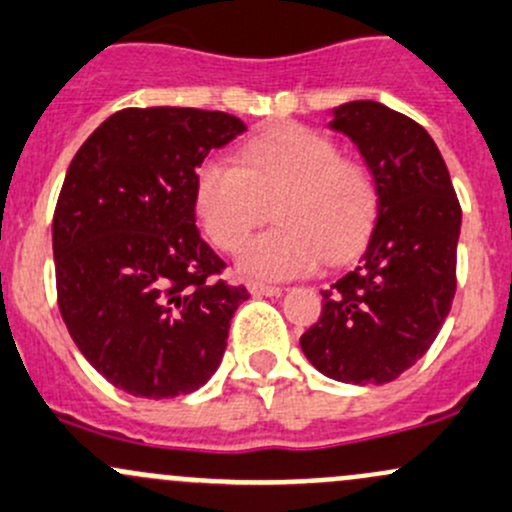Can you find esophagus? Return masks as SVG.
Segmentation results:
<instances>
[{
  "mask_svg": "<svg viewBox=\"0 0 512 512\" xmlns=\"http://www.w3.org/2000/svg\"><path fill=\"white\" fill-rule=\"evenodd\" d=\"M250 294L255 297H279L282 294V287H274V284H262V282H250L247 284Z\"/></svg>",
  "mask_w": 512,
  "mask_h": 512,
  "instance_id": "obj_1",
  "label": "esophagus"
}]
</instances>
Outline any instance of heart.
Masks as SVG:
<instances>
[{
	"instance_id": "1",
	"label": "heart",
	"mask_w": 512,
	"mask_h": 512,
	"mask_svg": "<svg viewBox=\"0 0 512 512\" xmlns=\"http://www.w3.org/2000/svg\"><path fill=\"white\" fill-rule=\"evenodd\" d=\"M238 166L208 161L196 174V213L208 240L225 252L241 242L273 206L278 228L248 241L242 274L292 279L341 262L368 240L380 193L363 161L341 157L336 142L309 127L284 125L247 139Z\"/></svg>"
}]
</instances>
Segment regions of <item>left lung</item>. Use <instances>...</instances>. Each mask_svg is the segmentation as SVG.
Instances as JSON below:
<instances>
[{
  "label": "left lung",
  "instance_id": "1",
  "mask_svg": "<svg viewBox=\"0 0 512 512\" xmlns=\"http://www.w3.org/2000/svg\"><path fill=\"white\" fill-rule=\"evenodd\" d=\"M331 129L358 147L380 206L363 257L321 292V319L299 343L326 378L383 385L429 351L449 314L461 206L434 139L402 112L353 100Z\"/></svg>",
  "mask_w": 512,
  "mask_h": 512
}]
</instances>
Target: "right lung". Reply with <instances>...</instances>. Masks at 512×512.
<instances>
[{
  "label": "right lung",
  "instance_id": "obj_1",
  "mask_svg": "<svg viewBox=\"0 0 512 512\" xmlns=\"http://www.w3.org/2000/svg\"><path fill=\"white\" fill-rule=\"evenodd\" d=\"M235 115L127 107L78 149L53 213L58 309L90 365L134 397L198 390L245 287L196 228V169L245 132Z\"/></svg>",
  "mask_w": 512,
  "mask_h": 512
}]
</instances>
